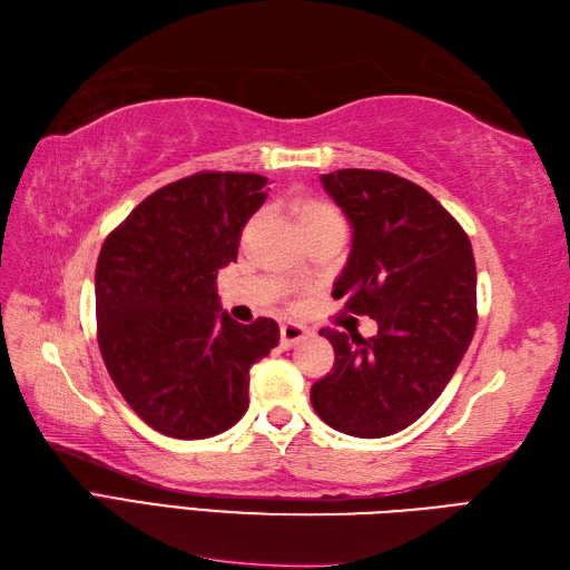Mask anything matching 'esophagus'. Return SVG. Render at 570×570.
Masks as SVG:
<instances>
[{
    "label": "esophagus",
    "mask_w": 570,
    "mask_h": 570,
    "mask_svg": "<svg viewBox=\"0 0 570 570\" xmlns=\"http://www.w3.org/2000/svg\"><path fill=\"white\" fill-rule=\"evenodd\" d=\"M307 336V328L299 326V324H283L281 326V345L283 348H293L297 341H302Z\"/></svg>",
    "instance_id": "obj_1"
}]
</instances>
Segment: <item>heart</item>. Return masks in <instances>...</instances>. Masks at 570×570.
I'll return each instance as SVG.
<instances>
[{
  "label": "heart",
  "mask_w": 570,
  "mask_h": 570,
  "mask_svg": "<svg viewBox=\"0 0 570 570\" xmlns=\"http://www.w3.org/2000/svg\"><path fill=\"white\" fill-rule=\"evenodd\" d=\"M295 215L302 232H314L322 227H343L341 213L331 203L322 198H297L295 200Z\"/></svg>",
  "instance_id": "1"
}]
</instances>
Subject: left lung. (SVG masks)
<instances>
[{
    "label": "left lung",
    "instance_id": "8db88e82",
    "mask_svg": "<svg viewBox=\"0 0 570 570\" xmlns=\"http://www.w3.org/2000/svg\"><path fill=\"white\" fill-rule=\"evenodd\" d=\"M322 184L353 227L333 297L380 331H318L336 360L314 382L312 406L345 435H394L435 404L474 336V254L460 222L406 178L341 169Z\"/></svg>",
    "mask_w": 570,
    "mask_h": 570
}]
</instances>
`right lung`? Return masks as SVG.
Returning <instances> with one entry per match:
<instances>
[{
	"instance_id": "right-lung-1",
	"label": "right lung",
	"mask_w": 570,
	"mask_h": 570,
	"mask_svg": "<svg viewBox=\"0 0 570 570\" xmlns=\"http://www.w3.org/2000/svg\"><path fill=\"white\" fill-rule=\"evenodd\" d=\"M266 176L200 171L145 198L96 263V326L110 380L140 419L178 440L225 433L248 409V370L281 338L273 318L219 312L217 273L266 203Z\"/></svg>"
}]
</instances>
